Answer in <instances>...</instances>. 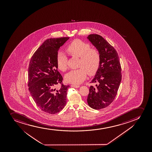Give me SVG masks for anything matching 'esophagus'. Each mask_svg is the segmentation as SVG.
Listing matches in <instances>:
<instances>
[{
    "label": "esophagus",
    "instance_id": "34e87169",
    "mask_svg": "<svg viewBox=\"0 0 152 152\" xmlns=\"http://www.w3.org/2000/svg\"><path fill=\"white\" fill-rule=\"evenodd\" d=\"M71 86H72V87L75 88H77L80 87V86L75 85H72Z\"/></svg>",
    "mask_w": 152,
    "mask_h": 152
}]
</instances>
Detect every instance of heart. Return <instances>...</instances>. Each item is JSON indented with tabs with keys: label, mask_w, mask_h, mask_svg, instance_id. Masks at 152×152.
Returning <instances> with one entry per match:
<instances>
[{
	"label": "heart",
	"mask_w": 152,
	"mask_h": 152,
	"mask_svg": "<svg viewBox=\"0 0 152 152\" xmlns=\"http://www.w3.org/2000/svg\"><path fill=\"white\" fill-rule=\"evenodd\" d=\"M66 51L72 56L80 57L79 67H80L67 73L65 76L67 82L80 84L85 79L87 72L92 75L97 71L100 63V55L97 49H91L89 44L75 39L67 46ZM57 66L62 72H65L67 69V58L63 53L60 52L58 54Z\"/></svg>",
	"instance_id": "obj_1"
}]
</instances>
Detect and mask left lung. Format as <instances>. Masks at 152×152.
I'll return each mask as SVG.
<instances>
[{"instance_id": "1", "label": "left lung", "mask_w": 152, "mask_h": 152, "mask_svg": "<svg viewBox=\"0 0 152 152\" xmlns=\"http://www.w3.org/2000/svg\"><path fill=\"white\" fill-rule=\"evenodd\" d=\"M87 39L100 55L99 66L90 82L96 85L89 88L87 102L91 108L100 110L108 107L117 95L122 79L121 66L117 51L102 37L92 34Z\"/></svg>"}]
</instances>
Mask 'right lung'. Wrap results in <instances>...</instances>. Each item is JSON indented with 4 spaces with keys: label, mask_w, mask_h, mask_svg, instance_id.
Returning a JSON list of instances; mask_svg holds the SVG:
<instances>
[{
    "label": "right lung",
    "mask_w": 152,
    "mask_h": 152,
    "mask_svg": "<svg viewBox=\"0 0 152 152\" xmlns=\"http://www.w3.org/2000/svg\"><path fill=\"white\" fill-rule=\"evenodd\" d=\"M69 37L48 39L33 54L28 67L29 91L41 110L50 114L59 113L66 103L69 86L62 84L63 77L58 71V51ZM61 87L56 89L58 84Z\"/></svg>",
    "instance_id": "add662e5"
}]
</instances>
